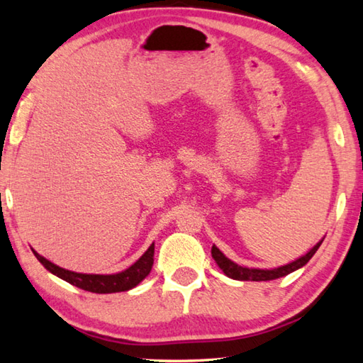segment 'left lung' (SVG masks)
<instances>
[{
  "label": "left lung",
  "mask_w": 363,
  "mask_h": 363,
  "mask_svg": "<svg viewBox=\"0 0 363 363\" xmlns=\"http://www.w3.org/2000/svg\"><path fill=\"white\" fill-rule=\"evenodd\" d=\"M321 242L315 245L313 248L306 254V256L299 257L295 262H291V264H287V265L274 268V269H257V268L250 269L245 267H238L237 264H234L233 260H229L215 245L212 246V257L215 259V262H217V265L223 269V273L229 277H233V279H237V281H272V279H277V277L287 276L291 272H295V269L304 267L307 262L312 259L313 254L317 252Z\"/></svg>",
  "instance_id": "obj_1"
}]
</instances>
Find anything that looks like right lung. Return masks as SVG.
I'll list each match as a JSON object with an SVG mask.
<instances>
[{"label":"right lung","mask_w":363,"mask_h":363,"mask_svg":"<svg viewBox=\"0 0 363 363\" xmlns=\"http://www.w3.org/2000/svg\"><path fill=\"white\" fill-rule=\"evenodd\" d=\"M34 256L37 260L48 269L50 273L56 274L60 279L70 282L82 290L94 291V293H117V291H126L134 289L137 284H140L146 276L150 274L152 264H154V243L150 246L143 256L138 259L134 265H130L125 272L118 274H81L73 273L68 269L60 268L57 265L51 264L50 260L38 256L34 251Z\"/></svg>","instance_id":"1"}]
</instances>
